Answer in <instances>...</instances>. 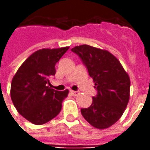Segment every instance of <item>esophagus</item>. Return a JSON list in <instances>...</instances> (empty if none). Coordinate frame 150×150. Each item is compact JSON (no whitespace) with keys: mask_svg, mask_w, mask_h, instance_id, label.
<instances>
[{"mask_svg":"<svg viewBox=\"0 0 150 150\" xmlns=\"http://www.w3.org/2000/svg\"><path fill=\"white\" fill-rule=\"evenodd\" d=\"M70 93L72 95V96H78L79 94V92L77 91H72V90H71L70 91Z\"/></svg>","mask_w":150,"mask_h":150,"instance_id":"34e87169","label":"esophagus"}]
</instances>
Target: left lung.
<instances>
[{"label": "left lung", "instance_id": "obj_1", "mask_svg": "<svg viewBox=\"0 0 150 150\" xmlns=\"http://www.w3.org/2000/svg\"><path fill=\"white\" fill-rule=\"evenodd\" d=\"M82 59L97 90L92 104L81 113L91 125L109 128L121 117L129 100L130 79L118 59L106 50L88 45L71 49Z\"/></svg>", "mask_w": 150, "mask_h": 150}]
</instances>
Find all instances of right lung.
I'll use <instances>...</instances> for the list:
<instances>
[{
	"label": "right lung",
	"instance_id": "1",
	"mask_svg": "<svg viewBox=\"0 0 150 150\" xmlns=\"http://www.w3.org/2000/svg\"><path fill=\"white\" fill-rule=\"evenodd\" d=\"M68 49L66 46L38 50L21 64L12 79L13 104L21 116L34 125L46 124L62 109L69 91H56L48 84L55 75V64Z\"/></svg>",
	"mask_w": 150,
	"mask_h": 150
}]
</instances>
